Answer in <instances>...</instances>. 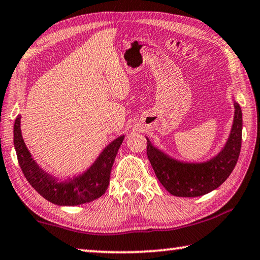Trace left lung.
<instances>
[{"instance_id":"obj_1","label":"left lung","mask_w":260,"mask_h":260,"mask_svg":"<svg viewBox=\"0 0 260 260\" xmlns=\"http://www.w3.org/2000/svg\"><path fill=\"white\" fill-rule=\"evenodd\" d=\"M242 109L235 102L230 136L221 151L208 161L186 163L174 159L148 141L146 153L153 171L168 192L176 197H199L220 186L235 169L242 146Z\"/></svg>"}]
</instances>
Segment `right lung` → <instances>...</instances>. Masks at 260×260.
Returning <instances> with one entry per match:
<instances>
[{
	"mask_svg": "<svg viewBox=\"0 0 260 260\" xmlns=\"http://www.w3.org/2000/svg\"><path fill=\"white\" fill-rule=\"evenodd\" d=\"M124 139L119 136L112 141L83 174L59 182L54 176L42 170L32 159L21 134V116L14 124V145L22 172L34 189L50 203L61 206L84 204L100 198L108 189L111 168Z\"/></svg>",
	"mask_w": 260,
	"mask_h": 260,
	"instance_id": "add662e5",
	"label": "right lung"
}]
</instances>
